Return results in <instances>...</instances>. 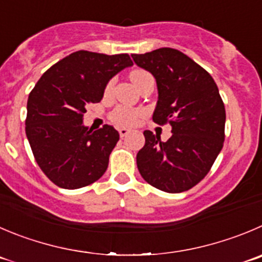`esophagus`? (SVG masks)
<instances>
[{
    "mask_svg": "<svg viewBox=\"0 0 262 262\" xmlns=\"http://www.w3.org/2000/svg\"><path fill=\"white\" fill-rule=\"evenodd\" d=\"M118 133H119V136H121V138H126V136L129 134V129H127V128H119V129H118Z\"/></svg>",
    "mask_w": 262,
    "mask_h": 262,
    "instance_id": "obj_1",
    "label": "esophagus"
}]
</instances>
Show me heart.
I'll return each mask as SVG.
<instances>
[{"instance_id": "1", "label": "heart", "mask_w": 262, "mask_h": 262, "mask_svg": "<svg viewBox=\"0 0 262 262\" xmlns=\"http://www.w3.org/2000/svg\"><path fill=\"white\" fill-rule=\"evenodd\" d=\"M148 72L145 71H140V69H136V71L131 72V79L135 84H138V82L143 78L144 76H148ZM114 84V79H111L108 81V83L105 84V95L111 94L112 89H113ZM144 117V111L143 109H138V108H129V106H124V105H119L109 114V118L111 121L113 122L116 126L118 127H134L136 124H139V122L143 119Z\"/></svg>"}]
</instances>
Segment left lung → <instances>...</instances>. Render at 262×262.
<instances>
[{
  "mask_svg": "<svg viewBox=\"0 0 262 262\" xmlns=\"http://www.w3.org/2000/svg\"><path fill=\"white\" fill-rule=\"evenodd\" d=\"M139 67L154 76L158 101L153 121L170 123L166 143L144 131L145 145L136 156L144 180L159 190L181 193L210 172L225 139V106L211 74L188 55L170 47L134 54Z\"/></svg>",
  "mask_w": 262,
  "mask_h": 262,
  "instance_id": "obj_1",
  "label": "left lung"
}]
</instances>
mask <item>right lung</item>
Masks as SVG:
<instances>
[{
    "instance_id": "right-lung-1",
    "label": "right lung",
    "mask_w": 262,
    "mask_h": 262,
    "mask_svg": "<svg viewBox=\"0 0 262 262\" xmlns=\"http://www.w3.org/2000/svg\"><path fill=\"white\" fill-rule=\"evenodd\" d=\"M133 66L127 54L79 51L47 69L29 94L26 134L42 172L63 189L95 183L119 140L113 126L92 131L82 123L86 106L103 99L109 79Z\"/></svg>"
}]
</instances>
